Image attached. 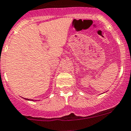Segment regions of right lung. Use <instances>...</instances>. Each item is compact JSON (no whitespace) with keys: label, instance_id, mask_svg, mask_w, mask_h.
<instances>
[{"label":"right lung","instance_id":"right-lung-1","mask_svg":"<svg viewBox=\"0 0 131 131\" xmlns=\"http://www.w3.org/2000/svg\"><path fill=\"white\" fill-rule=\"evenodd\" d=\"M27 100H28V101H33V100H30V99H27ZM34 101H35V100H34Z\"/></svg>","mask_w":131,"mask_h":131}]
</instances>
